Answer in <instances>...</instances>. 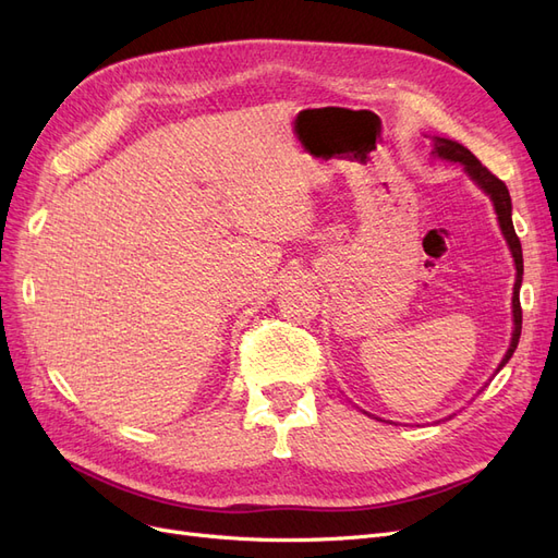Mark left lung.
Segmentation results:
<instances>
[{"label":"left lung","mask_w":558,"mask_h":558,"mask_svg":"<svg viewBox=\"0 0 558 558\" xmlns=\"http://www.w3.org/2000/svg\"><path fill=\"white\" fill-rule=\"evenodd\" d=\"M430 142H433V150H430V154H433L435 158L447 160V162H459V165L463 167L465 177H468L472 183H475L477 189H480L488 199H492L496 218H498V228H500L502 238H505V242H508V248H510V253H512L514 269H517V275H514V289H512V337H510L508 351H505V356H502V361L498 363L496 373H494V375H498L500 369H502L505 365H508V361L512 359V353H514V349H517V344H519V335H521L519 289H521V279H523V256H521L519 238H517L514 226H512V199H510V191H508V185H505L500 179H496L492 172H488L486 167H484L475 156H472L463 144L453 142V140H445V137H430ZM488 381H492V379H488ZM488 381H486V384H488ZM486 384L480 388L477 396L484 391ZM365 414H367V412H365ZM451 416H453V414H449V416H445V418H440V421H447V418H451ZM379 421H381V418H379ZM440 421H435V424H440Z\"/></svg>","instance_id":"8db88e82"}]
</instances>
